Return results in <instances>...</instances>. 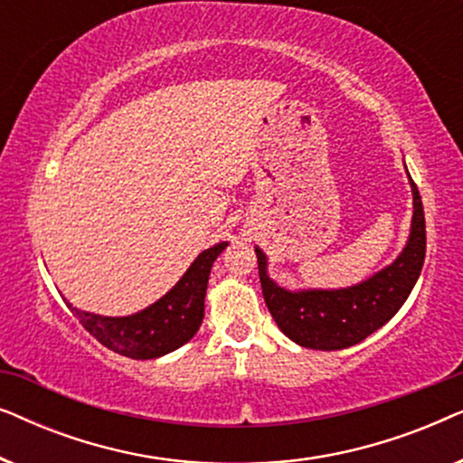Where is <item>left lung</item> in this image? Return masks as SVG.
<instances>
[{
  "mask_svg": "<svg viewBox=\"0 0 463 463\" xmlns=\"http://www.w3.org/2000/svg\"><path fill=\"white\" fill-rule=\"evenodd\" d=\"M413 189V223L409 242L388 268L356 287L337 290H287L268 276V259L255 249L265 306L280 331L309 350H344L382 328L413 290L426 259V219L421 195Z\"/></svg>",
  "mask_w": 463,
  "mask_h": 463,
  "instance_id": "obj_1",
  "label": "left lung"
}]
</instances>
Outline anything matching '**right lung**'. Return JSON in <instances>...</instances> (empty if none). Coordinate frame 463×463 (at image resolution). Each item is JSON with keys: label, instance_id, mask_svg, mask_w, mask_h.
Wrapping results in <instances>:
<instances>
[{"label": "right lung", "instance_id": "right-lung-1", "mask_svg": "<svg viewBox=\"0 0 463 463\" xmlns=\"http://www.w3.org/2000/svg\"><path fill=\"white\" fill-rule=\"evenodd\" d=\"M227 242L200 252L179 282L154 306L122 318L88 314L67 303L81 326L109 350L135 360H149L176 350L198 333L211 268Z\"/></svg>", "mask_w": 463, "mask_h": 463}]
</instances>
